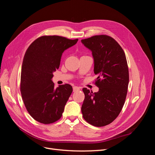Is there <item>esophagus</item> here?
<instances>
[{
    "instance_id": "34e87169",
    "label": "esophagus",
    "mask_w": 155,
    "mask_h": 155,
    "mask_svg": "<svg viewBox=\"0 0 155 155\" xmlns=\"http://www.w3.org/2000/svg\"><path fill=\"white\" fill-rule=\"evenodd\" d=\"M80 90V88L78 87H73V92H77L78 91Z\"/></svg>"
}]
</instances>
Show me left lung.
<instances>
[{
	"label": "left lung",
	"mask_w": 155,
	"mask_h": 155,
	"mask_svg": "<svg viewBox=\"0 0 155 155\" xmlns=\"http://www.w3.org/2000/svg\"><path fill=\"white\" fill-rule=\"evenodd\" d=\"M81 43L92 51L94 72L97 76L95 84L99 88L94 93L83 88V117L94 126L103 127L118 117L124 105L129 79L125 54L108 35H95L82 39Z\"/></svg>",
	"instance_id": "left-lung-1"
}]
</instances>
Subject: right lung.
<instances>
[{"label": "right lung", "instance_id": "1", "mask_svg": "<svg viewBox=\"0 0 155 155\" xmlns=\"http://www.w3.org/2000/svg\"><path fill=\"white\" fill-rule=\"evenodd\" d=\"M58 35L42 36L27 49L23 59L21 92L28 112L44 124L58 121L72 92L68 84L54 88L53 73L58 69L64 50L77 43Z\"/></svg>", "mask_w": 155, "mask_h": 155}]
</instances>
